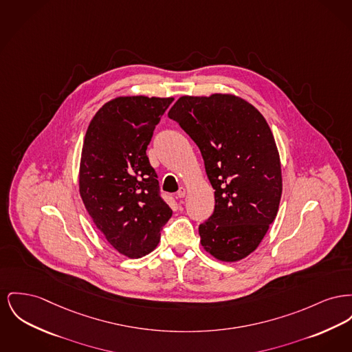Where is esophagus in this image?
Listing matches in <instances>:
<instances>
[{
  "instance_id": "34e87169",
  "label": "esophagus",
  "mask_w": 352,
  "mask_h": 352,
  "mask_svg": "<svg viewBox=\"0 0 352 352\" xmlns=\"http://www.w3.org/2000/svg\"><path fill=\"white\" fill-rule=\"evenodd\" d=\"M186 195V188L185 187H179L178 192H177V198H184Z\"/></svg>"
}]
</instances>
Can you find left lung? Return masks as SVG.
<instances>
[{
  "label": "left lung",
  "mask_w": 352,
  "mask_h": 352,
  "mask_svg": "<svg viewBox=\"0 0 352 352\" xmlns=\"http://www.w3.org/2000/svg\"><path fill=\"white\" fill-rule=\"evenodd\" d=\"M167 116L199 147L215 190L214 211L199 225L202 246L219 261L243 259L266 235L282 195L269 124L252 104L228 94L181 97Z\"/></svg>",
  "instance_id": "obj_1"
}]
</instances>
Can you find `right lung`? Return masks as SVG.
<instances>
[{
	"mask_svg": "<svg viewBox=\"0 0 352 352\" xmlns=\"http://www.w3.org/2000/svg\"><path fill=\"white\" fill-rule=\"evenodd\" d=\"M173 98L120 97L93 117L83 141L80 194L107 242L129 258L157 248L173 215L146 155Z\"/></svg>",
	"mask_w": 352,
	"mask_h": 352,
	"instance_id": "add662e5",
	"label": "right lung"
}]
</instances>
